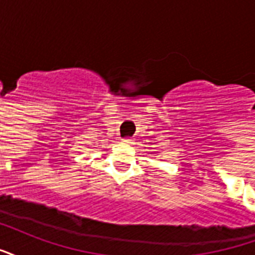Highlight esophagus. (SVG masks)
Listing matches in <instances>:
<instances>
[{
  "label": "esophagus",
  "mask_w": 255,
  "mask_h": 255,
  "mask_svg": "<svg viewBox=\"0 0 255 255\" xmlns=\"http://www.w3.org/2000/svg\"><path fill=\"white\" fill-rule=\"evenodd\" d=\"M124 143V144H129V143H131V139H128V137H126V139H123V140H122Z\"/></svg>",
  "instance_id": "esophagus-1"
}]
</instances>
